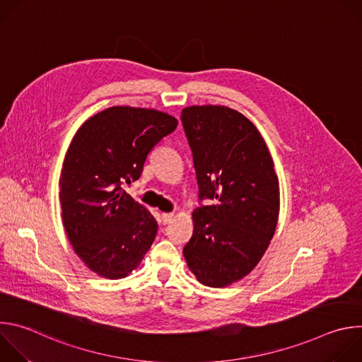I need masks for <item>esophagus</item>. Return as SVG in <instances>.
Listing matches in <instances>:
<instances>
[{
    "label": "esophagus",
    "instance_id": "34e87169",
    "mask_svg": "<svg viewBox=\"0 0 362 362\" xmlns=\"http://www.w3.org/2000/svg\"><path fill=\"white\" fill-rule=\"evenodd\" d=\"M162 219H163V223H170L173 219H175V214H162Z\"/></svg>",
    "mask_w": 362,
    "mask_h": 362
}]
</instances>
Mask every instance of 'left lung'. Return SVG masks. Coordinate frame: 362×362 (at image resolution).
<instances>
[{
    "mask_svg": "<svg viewBox=\"0 0 362 362\" xmlns=\"http://www.w3.org/2000/svg\"><path fill=\"white\" fill-rule=\"evenodd\" d=\"M182 123L199 194L214 200L193 212L183 255L202 285L225 288L249 275L265 255L279 218V180L264 137L242 113L189 106Z\"/></svg>",
    "mask_w": 362,
    "mask_h": 362,
    "instance_id": "left-lung-1",
    "label": "left lung"
}]
</instances>
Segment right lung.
Instances as JSON below:
<instances>
[{"instance_id": "obj_1", "label": "right lung", "mask_w": 362, "mask_h": 362, "mask_svg": "<svg viewBox=\"0 0 362 362\" xmlns=\"http://www.w3.org/2000/svg\"><path fill=\"white\" fill-rule=\"evenodd\" d=\"M177 123L165 112L115 106L74 134L59 183L62 218L76 255L98 276L126 278L156 238V219L122 183L140 177L151 148Z\"/></svg>"}]
</instances>
